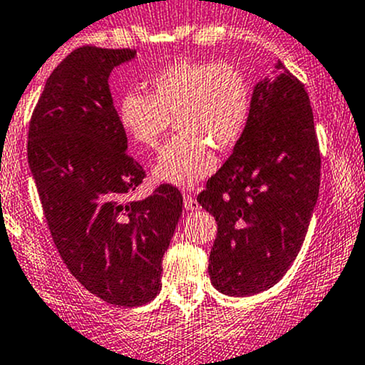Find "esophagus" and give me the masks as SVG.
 <instances>
[{
    "instance_id": "esophagus-1",
    "label": "esophagus",
    "mask_w": 365,
    "mask_h": 365,
    "mask_svg": "<svg viewBox=\"0 0 365 365\" xmlns=\"http://www.w3.org/2000/svg\"><path fill=\"white\" fill-rule=\"evenodd\" d=\"M183 205H185L187 210H197V208H200V203L196 201V197H194L190 192H187V190H183Z\"/></svg>"
}]
</instances>
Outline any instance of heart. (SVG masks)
Listing matches in <instances>:
<instances>
[{"mask_svg": "<svg viewBox=\"0 0 365 365\" xmlns=\"http://www.w3.org/2000/svg\"><path fill=\"white\" fill-rule=\"evenodd\" d=\"M150 95L128 91L118 102V121L134 145L155 150L175 120L178 135L162 150L153 173L162 182L190 187L215 171L219 152L240 143L252 108L249 79L217 61L178 60L148 81Z\"/></svg>", "mask_w": 365, "mask_h": 365, "instance_id": "b5f03b06", "label": "heart"}]
</instances>
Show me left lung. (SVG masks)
<instances>
[{
  "label": "left lung",
  "instance_id": "1",
  "mask_svg": "<svg viewBox=\"0 0 365 365\" xmlns=\"http://www.w3.org/2000/svg\"><path fill=\"white\" fill-rule=\"evenodd\" d=\"M279 76L252 93L240 143L197 201L217 220L212 284L230 297L272 288L305 240L319 192L314 118L304 84L279 61Z\"/></svg>",
  "mask_w": 365,
  "mask_h": 365
}]
</instances>
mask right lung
<instances>
[{
    "mask_svg": "<svg viewBox=\"0 0 365 365\" xmlns=\"http://www.w3.org/2000/svg\"><path fill=\"white\" fill-rule=\"evenodd\" d=\"M134 56V49L72 51L47 79L28 130L29 169L61 259L88 292L121 307L159 295L162 256L183 205L169 183L127 200L146 175L127 153L108 79Z\"/></svg>",
    "mask_w": 365,
    "mask_h": 365,
    "instance_id": "add662e5",
    "label": "right lung"
}]
</instances>
